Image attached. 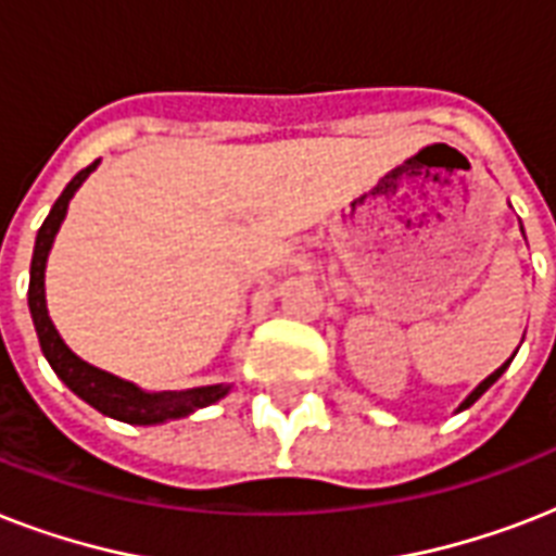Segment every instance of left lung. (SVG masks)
I'll use <instances>...</instances> for the list:
<instances>
[{"mask_svg": "<svg viewBox=\"0 0 556 556\" xmlns=\"http://www.w3.org/2000/svg\"><path fill=\"white\" fill-rule=\"evenodd\" d=\"M510 361H514V355H510ZM510 361H505V364H502V366H500V369L493 371V375H488V378H484V380H482V383H479V387H476V389H473V392H470V395H467V397H465V401H462V404H458V409H456V413H462V409H467V406H473V404H476V401H479V397H482V395H484V392H488V389H491V387H493V383H496V380H500V378H502V371L508 369V366H510Z\"/></svg>", "mask_w": 556, "mask_h": 556, "instance_id": "obj_1", "label": "left lung"}]
</instances>
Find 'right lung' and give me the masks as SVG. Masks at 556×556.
<instances>
[{"label": "right lung", "mask_w": 556, "mask_h": 556, "mask_svg": "<svg viewBox=\"0 0 556 556\" xmlns=\"http://www.w3.org/2000/svg\"><path fill=\"white\" fill-rule=\"evenodd\" d=\"M98 164L100 161H94V164H89L86 169H80V173L65 185V190L60 192V199L54 201V207H51L48 218L42 222V227H39L37 242H34V260H30V282H28L30 320H34V329H37L42 355H46V361L51 364V369L56 371V378L63 380L74 395L83 397L86 404L94 406L98 413L109 415V418H117V421L141 424V427L176 421V418H185V415H192L195 409H204V406L222 401V397L230 392V383H210V387L147 392V389H141L138 383H132V380L117 378V375H112V371L98 369V366L86 364L83 357L74 355L72 349L65 346V340L60 338V331H56V326L51 323V317H48V305H46L48 253H51L56 230H60L65 213H68V201L74 199V192L80 190L83 181L98 169Z\"/></svg>", "instance_id": "obj_1"}]
</instances>
